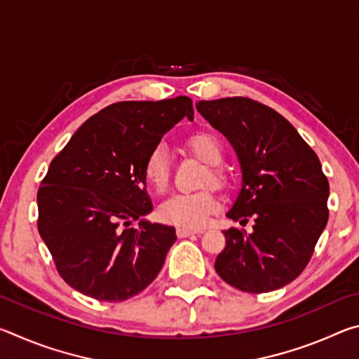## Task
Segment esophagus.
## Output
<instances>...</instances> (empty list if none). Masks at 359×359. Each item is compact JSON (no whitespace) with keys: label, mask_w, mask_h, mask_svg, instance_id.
Wrapping results in <instances>:
<instances>
[{"label":"esophagus","mask_w":359,"mask_h":359,"mask_svg":"<svg viewBox=\"0 0 359 359\" xmlns=\"http://www.w3.org/2000/svg\"><path fill=\"white\" fill-rule=\"evenodd\" d=\"M201 233H203V229H190V228H179L177 229L179 238H188V236L201 234Z\"/></svg>","instance_id":"34e87169"}]
</instances>
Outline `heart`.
<instances>
[{
	"label": "heart",
	"instance_id": "1",
	"mask_svg": "<svg viewBox=\"0 0 359 359\" xmlns=\"http://www.w3.org/2000/svg\"><path fill=\"white\" fill-rule=\"evenodd\" d=\"M187 149L194 156L204 161L208 171L204 174V184L224 185V174L218 166L223 161V147L218 137L208 131L194 133L187 139ZM142 172L145 182L156 191H165L171 175L169 156L163 145H155L144 160ZM218 209L215 194L212 190L196 193H177L168 198L160 208V215L165 222L184 228H201L209 215Z\"/></svg>",
	"mask_w": 359,
	"mask_h": 359
}]
</instances>
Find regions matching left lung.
Returning <instances> with one entry per match:
<instances>
[{"label":"left lung","mask_w":359,"mask_h":359,"mask_svg":"<svg viewBox=\"0 0 359 359\" xmlns=\"http://www.w3.org/2000/svg\"><path fill=\"white\" fill-rule=\"evenodd\" d=\"M198 111L238 151L242 190L226 217L253 220V233L223 231L215 271L231 287L267 293L306 269L330 217V182L320 160L290 121L245 96L199 101Z\"/></svg>","instance_id":"1"}]
</instances>
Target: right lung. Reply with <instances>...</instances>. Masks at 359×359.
Returning a JSON list of instances; mask_svg holds the SVG:
<instances>
[{
  "label": "right lung",
  "mask_w": 359,
  "mask_h": 359,
  "mask_svg": "<svg viewBox=\"0 0 359 359\" xmlns=\"http://www.w3.org/2000/svg\"><path fill=\"white\" fill-rule=\"evenodd\" d=\"M193 101H120L90 117L53 158L38 190V231L60 277L82 294L120 302L155 280L177 239L174 226L141 222L151 203L149 151Z\"/></svg>",
  "instance_id": "right-lung-1"
}]
</instances>
